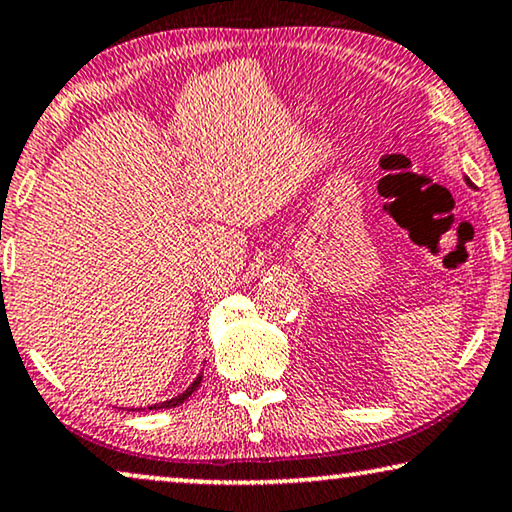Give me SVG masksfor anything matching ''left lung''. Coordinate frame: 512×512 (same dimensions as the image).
<instances>
[{"label":"left lung","instance_id":"left-lung-1","mask_svg":"<svg viewBox=\"0 0 512 512\" xmlns=\"http://www.w3.org/2000/svg\"><path fill=\"white\" fill-rule=\"evenodd\" d=\"M464 181H466V185H469V187H473V183H471V181H469V178H466V176H464Z\"/></svg>","mask_w":512,"mask_h":512}]
</instances>
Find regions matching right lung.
<instances>
[{
    "label": "right lung",
    "instance_id": "1",
    "mask_svg": "<svg viewBox=\"0 0 512 512\" xmlns=\"http://www.w3.org/2000/svg\"><path fill=\"white\" fill-rule=\"evenodd\" d=\"M199 383H201V373H199L197 378H194V383H192L190 387H187V390H185L183 394H178V397H174V399H167V401L153 403V406H148V410H160V408H174V406H181V403H183L187 397H190V394H192L194 390H197ZM132 410H134V408H132ZM139 410H141V408H139Z\"/></svg>",
    "mask_w": 512,
    "mask_h": 512
}]
</instances>
